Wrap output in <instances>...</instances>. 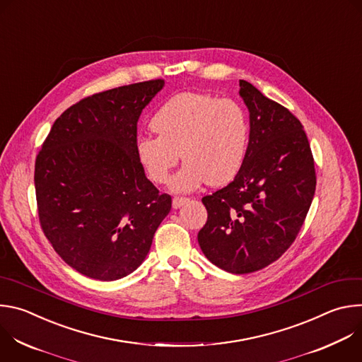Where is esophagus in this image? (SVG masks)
I'll return each instance as SVG.
<instances>
[{
  "instance_id": "esophagus-1",
  "label": "esophagus",
  "mask_w": 362,
  "mask_h": 362,
  "mask_svg": "<svg viewBox=\"0 0 362 362\" xmlns=\"http://www.w3.org/2000/svg\"><path fill=\"white\" fill-rule=\"evenodd\" d=\"M187 202H189V199H187V197H179V196L173 197V200H172V206H173V209H179L180 206L186 204Z\"/></svg>"
}]
</instances>
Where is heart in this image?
<instances>
[{
  "label": "heart",
  "instance_id": "obj_1",
  "mask_svg": "<svg viewBox=\"0 0 362 362\" xmlns=\"http://www.w3.org/2000/svg\"><path fill=\"white\" fill-rule=\"evenodd\" d=\"M150 126L158 136H140L134 150L147 177L158 183L172 180L176 192H192L204 182L222 186L240 172L249 147L250 124L246 110L232 98L186 91L169 98L154 113Z\"/></svg>",
  "mask_w": 362,
  "mask_h": 362
}]
</instances>
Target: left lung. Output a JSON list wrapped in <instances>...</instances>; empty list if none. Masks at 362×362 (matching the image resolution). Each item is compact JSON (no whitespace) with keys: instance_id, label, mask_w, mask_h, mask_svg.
I'll return each mask as SVG.
<instances>
[{"instance_id":"1","label":"left lung","mask_w":362,"mask_h":362,"mask_svg":"<svg viewBox=\"0 0 362 362\" xmlns=\"http://www.w3.org/2000/svg\"><path fill=\"white\" fill-rule=\"evenodd\" d=\"M249 110L246 160L225 187L202 197L208 221L202 252L230 274L259 271L296 239L317 186L311 146L300 122L255 86L239 80Z\"/></svg>"}]
</instances>
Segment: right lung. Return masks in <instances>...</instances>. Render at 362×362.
Masks as SVG:
<instances>
[{"label": "right lung", "mask_w": 362, "mask_h": 362, "mask_svg": "<svg viewBox=\"0 0 362 362\" xmlns=\"http://www.w3.org/2000/svg\"><path fill=\"white\" fill-rule=\"evenodd\" d=\"M165 86L148 80L84 97L51 127L35 159L41 229L62 259L98 281L136 271L172 208L134 144L141 110Z\"/></svg>", "instance_id": "1"}]
</instances>
